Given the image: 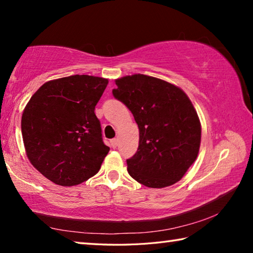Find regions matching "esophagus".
I'll return each instance as SVG.
<instances>
[{
  "mask_svg": "<svg viewBox=\"0 0 253 253\" xmlns=\"http://www.w3.org/2000/svg\"><path fill=\"white\" fill-rule=\"evenodd\" d=\"M110 145H111V147H113V148H116L118 146V139L117 138L111 139L110 140Z\"/></svg>",
  "mask_w": 253,
  "mask_h": 253,
  "instance_id": "34e87169",
  "label": "esophagus"
}]
</instances>
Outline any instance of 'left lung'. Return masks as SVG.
I'll return each instance as SVG.
<instances>
[{"mask_svg":"<svg viewBox=\"0 0 253 253\" xmlns=\"http://www.w3.org/2000/svg\"><path fill=\"white\" fill-rule=\"evenodd\" d=\"M113 90L131 111L139 129V145L127 160L130 176L143 185L162 188L181 179L195 162L201 145V123L181 88L146 75L116 79Z\"/></svg>","mask_w":253,"mask_h":253,"instance_id":"left-lung-1","label":"left lung"}]
</instances>
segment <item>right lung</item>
<instances>
[{
  "label": "right lung",
  "instance_id": "obj_1",
  "mask_svg": "<svg viewBox=\"0 0 253 253\" xmlns=\"http://www.w3.org/2000/svg\"><path fill=\"white\" fill-rule=\"evenodd\" d=\"M108 79L75 75L50 80L34 92L21 119L31 164L61 186L93 176L109 152L102 142L95 107Z\"/></svg>",
  "mask_w": 253,
  "mask_h": 253
}]
</instances>
